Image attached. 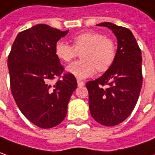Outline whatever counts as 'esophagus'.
I'll list each match as a JSON object with an SVG mask.
<instances>
[{
  "label": "esophagus",
  "instance_id": "34e87169",
  "mask_svg": "<svg viewBox=\"0 0 155 155\" xmlns=\"http://www.w3.org/2000/svg\"><path fill=\"white\" fill-rule=\"evenodd\" d=\"M77 84H78V86H85V82L82 81H81V80H78V81H77Z\"/></svg>",
  "mask_w": 155,
  "mask_h": 155
}]
</instances>
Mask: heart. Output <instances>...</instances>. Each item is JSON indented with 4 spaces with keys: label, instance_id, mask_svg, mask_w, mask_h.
Masks as SVG:
<instances>
[{
    "label": "heart",
    "instance_id": "heart-1",
    "mask_svg": "<svg viewBox=\"0 0 155 155\" xmlns=\"http://www.w3.org/2000/svg\"><path fill=\"white\" fill-rule=\"evenodd\" d=\"M73 46L64 41L55 44L54 51L60 60L69 63L81 53V60L69 64L67 72L78 79H86L98 71H104L113 64L116 55V45L112 39L103 34L86 31L72 38Z\"/></svg>",
    "mask_w": 155,
    "mask_h": 155
}]
</instances>
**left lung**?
Here are the masks:
<instances>
[{
  "instance_id": "8db88e82",
  "label": "left lung",
  "mask_w": 155,
  "mask_h": 155,
  "mask_svg": "<svg viewBox=\"0 0 155 155\" xmlns=\"http://www.w3.org/2000/svg\"><path fill=\"white\" fill-rule=\"evenodd\" d=\"M97 25L113 31L118 47L109 69L101 77L86 84L89 108L96 121L114 126L130 115L139 97L143 84L141 50L130 29L108 22Z\"/></svg>"
}]
</instances>
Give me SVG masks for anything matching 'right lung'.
<instances>
[{
	"instance_id": "obj_1",
	"label": "right lung",
	"mask_w": 155,
	"mask_h": 155,
	"mask_svg": "<svg viewBox=\"0 0 155 155\" xmlns=\"http://www.w3.org/2000/svg\"><path fill=\"white\" fill-rule=\"evenodd\" d=\"M69 30L61 31L47 25H36L18 34L8 56L12 94L22 114L41 128L59 125L67 114L69 99L77 87L71 74L54 51L55 44Z\"/></svg>"
}]
</instances>
